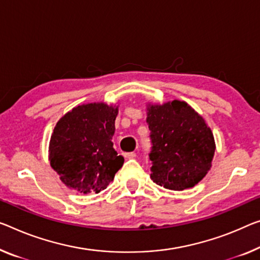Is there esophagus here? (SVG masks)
<instances>
[{"label":"esophagus","instance_id":"obj_1","mask_svg":"<svg viewBox=\"0 0 260 260\" xmlns=\"http://www.w3.org/2000/svg\"><path fill=\"white\" fill-rule=\"evenodd\" d=\"M123 155H124V158H126V159H134V158H136V153L135 152H126V153H123Z\"/></svg>","mask_w":260,"mask_h":260}]
</instances>
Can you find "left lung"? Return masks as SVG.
Here are the masks:
<instances>
[{"label": "left lung", "mask_w": 260, "mask_h": 260, "mask_svg": "<svg viewBox=\"0 0 260 260\" xmlns=\"http://www.w3.org/2000/svg\"><path fill=\"white\" fill-rule=\"evenodd\" d=\"M151 179L172 190L194 187L208 173L215 153L214 136L205 119L183 101L147 108Z\"/></svg>", "instance_id": "obj_1"}]
</instances>
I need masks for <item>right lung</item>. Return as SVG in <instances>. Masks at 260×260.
Segmentation results:
<instances>
[{"mask_svg": "<svg viewBox=\"0 0 260 260\" xmlns=\"http://www.w3.org/2000/svg\"><path fill=\"white\" fill-rule=\"evenodd\" d=\"M117 108L88 103L69 111L55 125L50 142V164L67 187L100 193L113 181L124 158L111 142Z\"/></svg>", "mask_w": 260, "mask_h": 260, "instance_id": "add662e5", "label": "right lung"}]
</instances>
